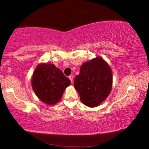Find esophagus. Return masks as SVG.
Listing matches in <instances>:
<instances>
[{
  "mask_svg": "<svg viewBox=\"0 0 149 149\" xmlns=\"http://www.w3.org/2000/svg\"><path fill=\"white\" fill-rule=\"evenodd\" d=\"M68 78H69V79L70 80V81L72 82V81H73V76H72V74H70V76L68 77Z\"/></svg>",
  "mask_w": 149,
  "mask_h": 149,
  "instance_id": "1",
  "label": "esophagus"
}]
</instances>
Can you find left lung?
I'll list each match as a JSON object with an SVG mask.
<instances>
[{
  "label": "left lung",
  "instance_id": "left-lung-1",
  "mask_svg": "<svg viewBox=\"0 0 149 149\" xmlns=\"http://www.w3.org/2000/svg\"><path fill=\"white\" fill-rule=\"evenodd\" d=\"M111 85V68L100 57L82 64L79 74L74 81L81 101L91 107L97 106L107 97Z\"/></svg>",
  "mask_w": 149,
  "mask_h": 149
}]
</instances>
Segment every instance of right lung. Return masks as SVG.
<instances>
[{
	"label": "right lung",
	"mask_w": 149,
	"mask_h": 149,
	"mask_svg": "<svg viewBox=\"0 0 149 149\" xmlns=\"http://www.w3.org/2000/svg\"><path fill=\"white\" fill-rule=\"evenodd\" d=\"M70 84V79L52 64L38 65L31 80L36 95L43 102L50 105L58 102Z\"/></svg>",
	"instance_id": "obj_1"
}]
</instances>
